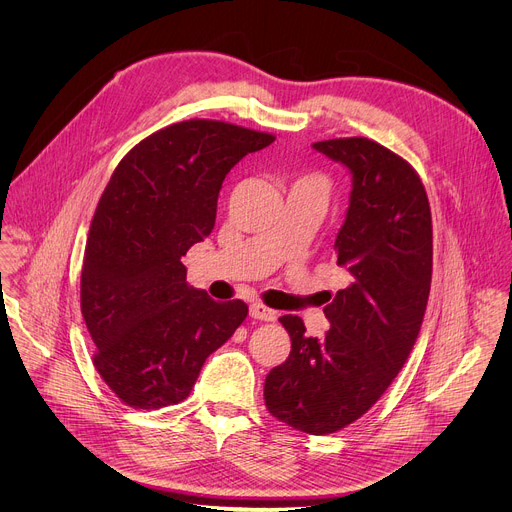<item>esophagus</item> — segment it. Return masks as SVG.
<instances>
[{"label":"esophagus","mask_w":512,"mask_h":512,"mask_svg":"<svg viewBox=\"0 0 512 512\" xmlns=\"http://www.w3.org/2000/svg\"><path fill=\"white\" fill-rule=\"evenodd\" d=\"M249 312H251L253 318L263 320V322H273V320L277 318V312H275V310H271V308H267V306H263V304H257V302L251 304Z\"/></svg>","instance_id":"esophagus-1"}]
</instances>
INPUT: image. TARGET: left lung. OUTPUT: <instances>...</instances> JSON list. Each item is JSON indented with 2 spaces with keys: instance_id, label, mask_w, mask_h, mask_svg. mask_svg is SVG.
<instances>
[{
  "instance_id": "obj_1",
  "label": "left lung",
  "mask_w": 512,
  "mask_h": 512,
  "mask_svg": "<svg viewBox=\"0 0 512 512\" xmlns=\"http://www.w3.org/2000/svg\"><path fill=\"white\" fill-rule=\"evenodd\" d=\"M312 148L352 178L334 243L348 283L328 298L322 340L306 336L302 318H279L291 352L265 379V405L279 421L324 435L367 413L409 358L429 298L433 235L425 188L403 158L367 137Z\"/></svg>"
}]
</instances>
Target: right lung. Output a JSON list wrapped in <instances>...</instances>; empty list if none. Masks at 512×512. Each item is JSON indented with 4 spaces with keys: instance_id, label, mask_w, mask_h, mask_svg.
<instances>
[{
    "instance_id": "add662e5",
    "label": "right lung",
    "mask_w": 512,
    "mask_h": 512,
    "mask_svg": "<svg viewBox=\"0 0 512 512\" xmlns=\"http://www.w3.org/2000/svg\"><path fill=\"white\" fill-rule=\"evenodd\" d=\"M273 135L190 119L139 141L95 210L81 273V310L95 367L129 407L184 401L204 360L247 318L186 283L182 257L210 235L225 176Z\"/></svg>"
}]
</instances>
